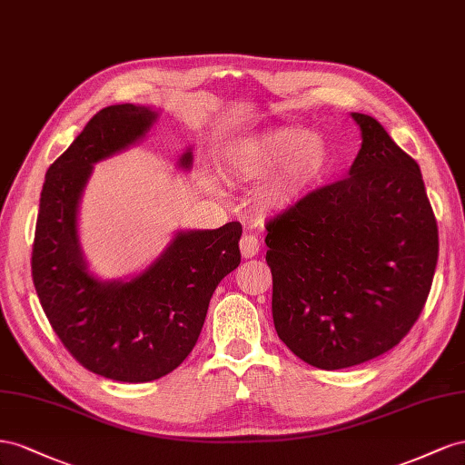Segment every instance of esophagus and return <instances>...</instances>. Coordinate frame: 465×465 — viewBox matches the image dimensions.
Wrapping results in <instances>:
<instances>
[{"instance_id":"1","label":"esophagus","mask_w":465,"mask_h":465,"mask_svg":"<svg viewBox=\"0 0 465 465\" xmlns=\"http://www.w3.org/2000/svg\"><path fill=\"white\" fill-rule=\"evenodd\" d=\"M240 249H242V255H243L245 259H251V257L259 255V249H261L259 237L253 235V233H245V235L242 237V242H240Z\"/></svg>"}]
</instances>
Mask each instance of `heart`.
Returning a JSON list of instances; mask_svg holds the SVG:
<instances>
[{
	"label": "heart",
	"instance_id": "heart-1",
	"mask_svg": "<svg viewBox=\"0 0 465 465\" xmlns=\"http://www.w3.org/2000/svg\"><path fill=\"white\" fill-rule=\"evenodd\" d=\"M233 173L243 181L269 179L262 203L271 210H290L323 179L331 150L320 134L303 128H278L235 142L230 152Z\"/></svg>",
	"mask_w": 465,
	"mask_h": 465
}]
</instances>
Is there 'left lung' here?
Returning <instances> with one entry per match:
<instances>
[{"label": "left lung", "instance_id": "obj_1", "mask_svg": "<svg viewBox=\"0 0 465 465\" xmlns=\"http://www.w3.org/2000/svg\"><path fill=\"white\" fill-rule=\"evenodd\" d=\"M362 143L347 179L267 225L272 320L322 370L362 364L409 333L430 292L439 228L417 162L376 118L351 113Z\"/></svg>", "mask_w": 465, "mask_h": 465}]
</instances>
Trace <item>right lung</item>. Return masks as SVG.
Returning <instances> with one entry per match:
<instances>
[{
  "mask_svg": "<svg viewBox=\"0 0 465 465\" xmlns=\"http://www.w3.org/2000/svg\"><path fill=\"white\" fill-rule=\"evenodd\" d=\"M159 113L111 104L85 124L46 171L33 245V282L52 329L75 361L116 381L162 378L187 358L201 335L216 286L242 261V223L181 230L138 274L103 281L79 242V203L93 165L145 138ZM177 165L193 167V150Z\"/></svg>",
  "mask_w": 465,
  "mask_h": 465,
  "instance_id": "1",
  "label": "right lung"
}]
</instances>
